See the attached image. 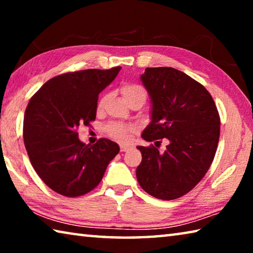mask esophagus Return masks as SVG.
<instances>
[{
    "label": "esophagus",
    "instance_id": "1",
    "mask_svg": "<svg viewBox=\"0 0 253 253\" xmlns=\"http://www.w3.org/2000/svg\"><path fill=\"white\" fill-rule=\"evenodd\" d=\"M130 148V146H127V145H121V152H126Z\"/></svg>",
    "mask_w": 253,
    "mask_h": 253
}]
</instances>
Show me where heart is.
Returning a JSON list of instances; mask_svg holds the SVG:
<instances>
[{
    "instance_id": "obj_1",
    "label": "heart",
    "mask_w": 253,
    "mask_h": 253,
    "mask_svg": "<svg viewBox=\"0 0 253 253\" xmlns=\"http://www.w3.org/2000/svg\"><path fill=\"white\" fill-rule=\"evenodd\" d=\"M122 93L125 100L130 104V102L135 100H143L145 101L146 99V90H145L144 87L138 84H126L123 85L122 88ZM108 98V95H105L101 97V99L98 101L97 108L98 110H101L104 108L105 102ZM135 126L132 125H124L121 123H110L106 126V131L109 136L113 137V138L117 139L118 142L125 143L129 139L130 134L135 131Z\"/></svg>"
}]
</instances>
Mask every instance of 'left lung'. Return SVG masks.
Segmentation results:
<instances>
[{"label":"left lung","mask_w":253,"mask_h":253,"mask_svg":"<svg viewBox=\"0 0 253 253\" xmlns=\"http://www.w3.org/2000/svg\"><path fill=\"white\" fill-rule=\"evenodd\" d=\"M140 80L152 101V121L142 137L168 138L161 154L155 146H137L142 163L139 185L160 200L188 193L207 174L220 138V116L212 96L198 81L169 67L146 68Z\"/></svg>","instance_id":"left-lung-1"}]
</instances>
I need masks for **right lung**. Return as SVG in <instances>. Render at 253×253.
Returning a JSON list of instances; mask_svg holds the SVG:
<instances>
[{"mask_svg": "<svg viewBox=\"0 0 253 253\" xmlns=\"http://www.w3.org/2000/svg\"><path fill=\"white\" fill-rule=\"evenodd\" d=\"M122 67L88 69L54 77L30 99L23 139L30 162L51 190L68 198L87 194L100 183L118 144L100 138L90 146L80 142V125L96 119L99 93Z\"/></svg>", "mask_w": 253, "mask_h": 253, "instance_id": "obj_1", "label": "right lung"}]
</instances>
